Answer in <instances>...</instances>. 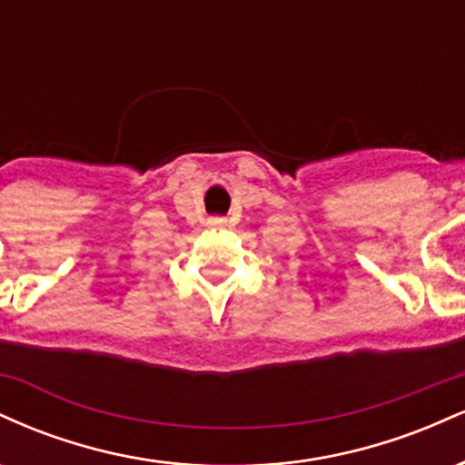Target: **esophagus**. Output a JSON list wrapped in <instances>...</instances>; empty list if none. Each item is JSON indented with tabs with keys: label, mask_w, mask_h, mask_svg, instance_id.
<instances>
[{
	"label": "esophagus",
	"mask_w": 465,
	"mask_h": 465,
	"mask_svg": "<svg viewBox=\"0 0 465 465\" xmlns=\"http://www.w3.org/2000/svg\"><path fill=\"white\" fill-rule=\"evenodd\" d=\"M223 223H225L223 218H214V225H223Z\"/></svg>",
	"instance_id": "1"
}]
</instances>
